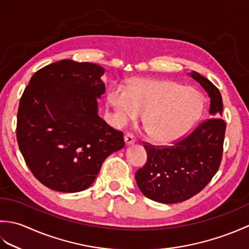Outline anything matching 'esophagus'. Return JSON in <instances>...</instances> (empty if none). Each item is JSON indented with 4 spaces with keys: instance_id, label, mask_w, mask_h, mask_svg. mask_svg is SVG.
I'll list each match as a JSON object with an SVG mask.
<instances>
[{
    "instance_id": "34e87169",
    "label": "esophagus",
    "mask_w": 249,
    "mask_h": 249,
    "mask_svg": "<svg viewBox=\"0 0 249 249\" xmlns=\"http://www.w3.org/2000/svg\"><path fill=\"white\" fill-rule=\"evenodd\" d=\"M124 140H125V143L127 144V145H129V144H134L135 142H136V138L135 137L131 135V134H126L125 136H124Z\"/></svg>"
}]
</instances>
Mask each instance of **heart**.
<instances>
[{
	"instance_id": "b5f03b06",
	"label": "heart",
	"mask_w": 249,
	"mask_h": 249,
	"mask_svg": "<svg viewBox=\"0 0 249 249\" xmlns=\"http://www.w3.org/2000/svg\"><path fill=\"white\" fill-rule=\"evenodd\" d=\"M108 102L113 120L125 126L143 113V123L151 138L158 143L181 139L198 121L203 109L201 94L174 81L138 79L126 89H110Z\"/></svg>"
}]
</instances>
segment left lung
<instances>
[{
    "label": "left lung",
    "mask_w": 249,
    "mask_h": 249,
    "mask_svg": "<svg viewBox=\"0 0 249 249\" xmlns=\"http://www.w3.org/2000/svg\"><path fill=\"white\" fill-rule=\"evenodd\" d=\"M189 76L208 93V119L171 146L145 143V165L136 172L138 187L146 198L166 204L188 200L200 193L217 172L223 157L226 123L219 89L197 71Z\"/></svg>",
    "instance_id": "1"
}]
</instances>
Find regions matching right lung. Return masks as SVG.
I'll list each match as a JSON object with an SVG mask.
<instances>
[{
  "instance_id": "right-lung-1",
  "label": "right lung",
  "mask_w": 249,
  "mask_h": 249,
  "mask_svg": "<svg viewBox=\"0 0 249 249\" xmlns=\"http://www.w3.org/2000/svg\"><path fill=\"white\" fill-rule=\"evenodd\" d=\"M105 70L63 60L32 76L17 115L19 149L45 186L78 193L91 186L103 162L123 149V133L98 115Z\"/></svg>"
}]
</instances>
